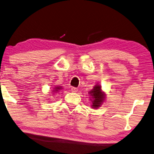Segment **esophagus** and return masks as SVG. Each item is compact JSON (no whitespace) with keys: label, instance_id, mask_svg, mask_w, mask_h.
Wrapping results in <instances>:
<instances>
[{"label":"esophagus","instance_id":"esophagus-1","mask_svg":"<svg viewBox=\"0 0 154 154\" xmlns=\"http://www.w3.org/2000/svg\"><path fill=\"white\" fill-rule=\"evenodd\" d=\"M72 91L74 92V93H76V92H78V89L75 88V87H72Z\"/></svg>","mask_w":154,"mask_h":154}]
</instances>
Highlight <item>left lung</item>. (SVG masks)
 I'll return each mask as SVG.
<instances>
[{"label": "left lung", "mask_w": 154, "mask_h": 154, "mask_svg": "<svg viewBox=\"0 0 154 154\" xmlns=\"http://www.w3.org/2000/svg\"><path fill=\"white\" fill-rule=\"evenodd\" d=\"M88 94L90 96L89 100L91 102V107L92 109H98L105 103L106 99L105 92L102 89V86L97 83L93 87V89L90 91H88Z\"/></svg>", "instance_id": "left-lung-1"}]
</instances>
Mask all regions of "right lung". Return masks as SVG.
Instances as JSON below:
<instances>
[{
  "instance_id": "right-lung-1",
  "label": "right lung",
  "mask_w": 154,
  "mask_h": 154,
  "mask_svg": "<svg viewBox=\"0 0 154 154\" xmlns=\"http://www.w3.org/2000/svg\"><path fill=\"white\" fill-rule=\"evenodd\" d=\"M52 89H51V93L52 94H55V93H58V92L59 91H60L61 89H63V87L62 86H60V85H58V86H54V87H52V88H51ZM49 95V94H48Z\"/></svg>"
}]
</instances>
